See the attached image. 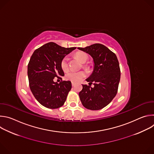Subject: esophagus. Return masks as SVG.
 Wrapping results in <instances>:
<instances>
[{"mask_svg":"<svg viewBox=\"0 0 154 154\" xmlns=\"http://www.w3.org/2000/svg\"><path fill=\"white\" fill-rule=\"evenodd\" d=\"M75 85V83H74V82H72V86H74Z\"/></svg>","mask_w":154,"mask_h":154,"instance_id":"1","label":"esophagus"}]
</instances>
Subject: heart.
<instances>
[{
    "label": "heart",
    "instance_id": "heart-1",
    "mask_svg": "<svg viewBox=\"0 0 154 154\" xmlns=\"http://www.w3.org/2000/svg\"><path fill=\"white\" fill-rule=\"evenodd\" d=\"M76 58L82 63H85L88 60V56L86 54L83 52H79L76 55ZM61 68L64 72H66L68 69V57H64L60 63ZM86 75V73L84 71H69L65 75V79L67 80H69L73 82H78L85 78Z\"/></svg>",
    "mask_w": 154,
    "mask_h": 154
}]
</instances>
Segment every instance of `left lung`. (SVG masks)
<instances>
[{
	"mask_svg": "<svg viewBox=\"0 0 154 154\" xmlns=\"http://www.w3.org/2000/svg\"><path fill=\"white\" fill-rule=\"evenodd\" d=\"M78 49L88 54L93 59L94 69L86 79L89 85H82L80 99L86 108L100 109L116 96L121 77L119 64L116 55L101 44H94ZM94 83V87L91 86Z\"/></svg>",
	"mask_w": 154,
	"mask_h": 154,
	"instance_id": "1",
	"label": "left lung"
}]
</instances>
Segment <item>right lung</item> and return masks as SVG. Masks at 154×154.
Segmentation results:
<instances>
[{"mask_svg": "<svg viewBox=\"0 0 154 154\" xmlns=\"http://www.w3.org/2000/svg\"><path fill=\"white\" fill-rule=\"evenodd\" d=\"M76 48H65L50 42L36 49L27 68L30 90L35 99L44 106L51 109L63 105L72 88L71 81L58 83L54 79H62L64 74L61 61ZM60 75V76L59 75Z\"/></svg>", "mask_w": 154, "mask_h": 154, "instance_id": "obj_1", "label": "right lung"}]
</instances>
